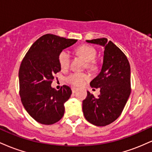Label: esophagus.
Instances as JSON below:
<instances>
[{"instance_id":"obj_1","label":"esophagus","mask_w":152,"mask_h":152,"mask_svg":"<svg viewBox=\"0 0 152 152\" xmlns=\"http://www.w3.org/2000/svg\"><path fill=\"white\" fill-rule=\"evenodd\" d=\"M77 90H78V88H76V87H74V86L71 87V91H72L73 93H75V92H76Z\"/></svg>"}]
</instances>
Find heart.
<instances>
[{
    "label": "heart",
    "mask_w": 152,
    "mask_h": 152,
    "mask_svg": "<svg viewBox=\"0 0 152 152\" xmlns=\"http://www.w3.org/2000/svg\"><path fill=\"white\" fill-rule=\"evenodd\" d=\"M77 53L88 62L87 66L88 69H94L95 68L94 60L96 56V50L94 47L83 45L78 47ZM71 57V56L69 50L65 49L61 51L58 55V62L62 69H67L69 67ZM88 76L84 73L74 72L66 76V80L68 83L73 86H79L83 85L84 82L88 80Z\"/></svg>",
    "instance_id": "heart-1"
}]
</instances>
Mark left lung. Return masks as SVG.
Segmentation results:
<instances>
[{"mask_svg": "<svg viewBox=\"0 0 152 152\" xmlns=\"http://www.w3.org/2000/svg\"><path fill=\"white\" fill-rule=\"evenodd\" d=\"M104 46L102 70L91 81L92 88H100L98 98L87 91L83 101V112L88 122L98 126L109 125L117 119L131 94V69L126 55L107 38L86 40Z\"/></svg>", "mask_w": 152, "mask_h": 152, "instance_id": "8db88e82", "label": "left lung"}]
</instances>
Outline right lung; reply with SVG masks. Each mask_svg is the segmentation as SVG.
I'll return each mask as SVG.
<instances>
[{
	"label": "right lung",
	"instance_id": "right-lung-1",
	"mask_svg": "<svg viewBox=\"0 0 152 152\" xmlns=\"http://www.w3.org/2000/svg\"><path fill=\"white\" fill-rule=\"evenodd\" d=\"M76 41L53 34L43 35L31 46L20 64L18 78L21 102L38 123L53 124L64 116V103L72 91L66 85L58 91L50 85L54 75L61 71L59 53Z\"/></svg>",
	"mask_w": 152,
	"mask_h": 152
}]
</instances>
